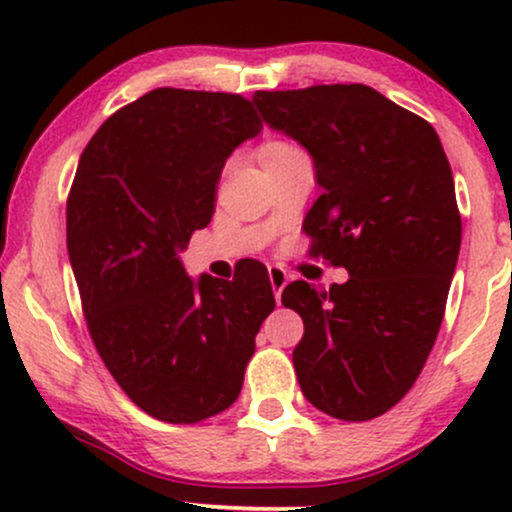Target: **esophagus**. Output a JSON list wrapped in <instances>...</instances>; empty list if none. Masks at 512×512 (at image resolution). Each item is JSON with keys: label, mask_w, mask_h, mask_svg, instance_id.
I'll use <instances>...</instances> for the list:
<instances>
[{"label": "esophagus", "mask_w": 512, "mask_h": 512, "mask_svg": "<svg viewBox=\"0 0 512 512\" xmlns=\"http://www.w3.org/2000/svg\"><path fill=\"white\" fill-rule=\"evenodd\" d=\"M269 281H272L274 298H276V301H279L281 291H284V286L289 284V274H286L281 267H269Z\"/></svg>", "instance_id": "1"}]
</instances>
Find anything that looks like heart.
I'll return each mask as SVG.
<instances>
[{"mask_svg":"<svg viewBox=\"0 0 512 512\" xmlns=\"http://www.w3.org/2000/svg\"><path fill=\"white\" fill-rule=\"evenodd\" d=\"M293 149L291 144H284V142H269L264 144L260 149V156H267V154H281V151H289Z\"/></svg>","mask_w":512,"mask_h":512,"instance_id":"b5f03b06","label":"heart"}]
</instances>
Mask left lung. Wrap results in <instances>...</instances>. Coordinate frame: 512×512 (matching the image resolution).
Instances as JSON below:
<instances>
[{
	"label": "left lung",
	"instance_id": "obj_1",
	"mask_svg": "<svg viewBox=\"0 0 512 512\" xmlns=\"http://www.w3.org/2000/svg\"><path fill=\"white\" fill-rule=\"evenodd\" d=\"M264 125L313 158L322 195L305 214L313 255L349 272L330 291L293 281L303 317L293 368L305 399L368 421L409 392L440 322L462 243L452 170L436 129L363 84L257 91Z\"/></svg>",
	"mask_w": 512,
	"mask_h": 512
}]
</instances>
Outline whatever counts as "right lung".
I'll use <instances>...</instances> for the list:
<instances>
[{
    "instance_id": "add662e5",
    "label": "right lung",
    "mask_w": 512,
    "mask_h": 512,
    "mask_svg": "<svg viewBox=\"0 0 512 512\" xmlns=\"http://www.w3.org/2000/svg\"><path fill=\"white\" fill-rule=\"evenodd\" d=\"M262 122L236 93L154 88L103 122L67 202V250L93 344L154 419L197 424L236 402L269 276L185 272L180 252L214 214L226 158Z\"/></svg>"
}]
</instances>
